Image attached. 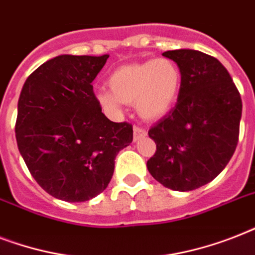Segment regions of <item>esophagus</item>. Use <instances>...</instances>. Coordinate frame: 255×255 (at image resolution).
I'll return each instance as SVG.
<instances>
[{"instance_id": "34e87169", "label": "esophagus", "mask_w": 255, "mask_h": 255, "mask_svg": "<svg viewBox=\"0 0 255 255\" xmlns=\"http://www.w3.org/2000/svg\"><path fill=\"white\" fill-rule=\"evenodd\" d=\"M144 136H147V131H145L144 128L141 127L133 128V140H135V141L140 140L141 137H144Z\"/></svg>"}]
</instances>
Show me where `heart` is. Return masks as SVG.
Here are the masks:
<instances>
[{
    "mask_svg": "<svg viewBox=\"0 0 255 255\" xmlns=\"http://www.w3.org/2000/svg\"><path fill=\"white\" fill-rule=\"evenodd\" d=\"M181 82V71L173 61L151 59L116 69L108 78L110 91H98L96 100L112 114H119L122 102L135 104L144 119H160L176 103Z\"/></svg>",
    "mask_w": 255,
    "mask_h": 255,
    "instance_id": "1",
    "label": "heart"
}]
</instances>
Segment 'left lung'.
Wrapping results in <instances>:
<instances>
[{"label":"left lung","instance_id":"left-lung-1","mask_svg":"<svg viewBox=\"0 0 255 255\" xmlns=\"http://www.w3.org/2000/svg\"><path fill=\"white\" fill-rule=\"evenodd\" d=\"M163 55L177 63L181 90L176 106L148 131L156 152L147 168L165 188L188 192L217 177L232 159L242 100L228 70L214 57L189 49Z\"/></svg>","mask_w":255,"mask_h":255}]
</instances>
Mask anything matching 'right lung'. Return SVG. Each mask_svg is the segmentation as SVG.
I'll return each instance as SVG.
<instances>
[{
    "label": "right lung",
    "instance_id": "obj_1",
    "mask_svg": "<svg viewBox=\"0 0 255 255\" xmlns=\"http://www.w3.org/2000/svg\"><path fill=\"white\" fill-rule=\"evenodd\" d=\"M107 59V54L53 58L30 74L18 99L19 153L42 189L63 201L102 193L116 155L133 139L131 124L108 119L92 90Z\"/></svg>",
    "mask_w": 255,
    "mask_h": 255
}]
</instances>
